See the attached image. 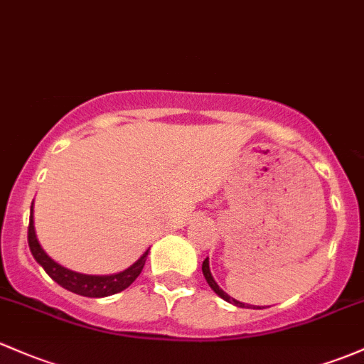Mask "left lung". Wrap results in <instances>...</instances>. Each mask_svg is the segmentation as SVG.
<instances>
[{
    "label": "left lung",
    "instance_id": "8db88e82",
    "mask_svg": "<svg viewBox=\"0 0 364 364\" xmlns=\"http://www.w3.org/2000/svg\"><path fill=\"white\" fill-rule=\"evenodd\" d=\"M203 274H205V279H206V283L210 284V288H212V290L217 293L218 296H220V299H224L225 302H229V304H234V306H237V307H246L248 306V304H245L243 302H240V300H236V299H232V296H229L228 293H225L224 290H222L220 287H218L217 283H215V279H213V276H212V272H210V265H208V259H205L203 260Z\"/></svg>",
    "mask_w": 364,
    "mask_h": 364
}]
</instances>
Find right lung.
<instances>
[{
    "label": "right lung",
    "mask_w": 364,
    "mask_h": 364,
    "mask_svg": "<svg viewBox=\"0 0 364 364\" xmlns=\"http://www.w3.org/2000/svg\"><path fill=\"white\" fill-rule=\"evenodd\" d=\"M27 241H29L31 253H33L34 260L45 269V272L55 281L57 284H60L65 290L77 293V295L90 296V299H102V296L114 295L127 290L132 283L139 277L142 272L144 265H146L147 259V250L134 265H130L124 271L118 272V274L111 276H90V274H81V272H74L71 269H65L64 265L57 264L55 260L50 259L46 255L45 250L41 248L40 241H38L36 232H34V220H33V206H31V217H29V229H27Z\"/></svg>",
    "instance_id": "1"
}]
</instances>
